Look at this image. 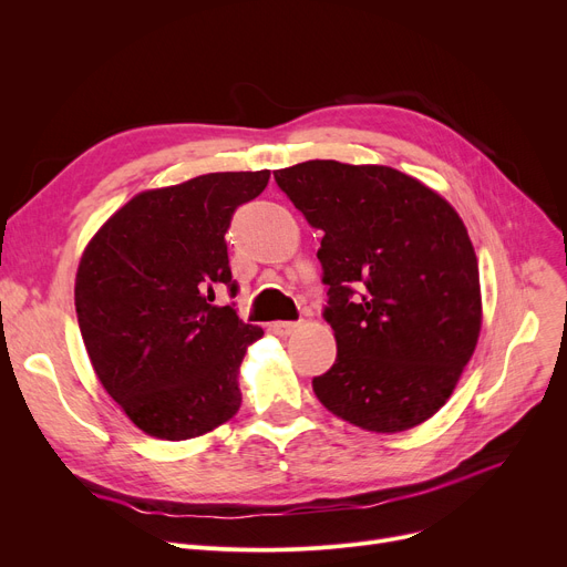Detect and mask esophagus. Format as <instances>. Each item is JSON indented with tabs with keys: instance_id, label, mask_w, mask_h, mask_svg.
<instances>
[{
	"instance_id": "34e87169",
	"label": "esophagus",
	"mask_w": 567,
	"mask_h": 567,
	"mask_svg": "<svg viewBox=\"0 0 567 567\" xmlns=\"http://www.w3.org/2000/svg\"><path fill=\"white\" fill-rule=\"evenodd\" d=\"M271 331L276 336H280V338H287V336H291L296 331V323L293 321H274L271 323Z\"/></svg>"
}]
</instances>
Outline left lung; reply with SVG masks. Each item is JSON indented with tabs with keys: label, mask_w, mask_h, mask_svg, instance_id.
Wrapping results in <instances>:
<instances>
[{
	"label": "left lung",
	"mask_w": 567,
	"mask_h": 567,
	"mask_svg": "<svg viewBox=\"0 0 567 567\" xmlns=\"http://www.w3.org/2000/svg\"><path fill=\"white\" fill-rule=\"evenodd\" d=\"M308 223L338 359L312 379L338 419L406 432L449 402L481 338L478 257L449 199L400 169L308 161L274 172Z\"/></svg>",
	"instance_id": "1"
}]
</instances>
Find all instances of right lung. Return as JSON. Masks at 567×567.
<instances>
[{
	"label": "right lung",
	"mask_w": 567,
	"mask_h": 567,
	"mask_svg": "<svg viewBox=\"0 0 567 567\" xmlns=\"http://www.w3.org/2000/svg\"><path fill=\"white\" fill-rule=\"evenodd\" d=\"M271 172H212L137 193L89 238L75 276V312L107 395L148 436L186 441L241 409L238 368L264 336L231 306L225 231Z\"/></svg>",
	"instance_id": "add662e5"
}]
</instances>
